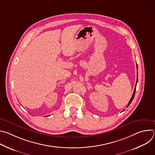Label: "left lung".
Segmentation results:
<instances>
[{
    "label": "left lung",
    "instance_id": "left-lung-1",
    "mask_svg": "<svg viewBox=\"0 0 155 155\" xmlns=\"http://www.w3.org/2000/svg\"><path fill=\"white\" fill-rule=\"evenodd\" d=\"M137 81H138V75H137V81H136V87H135V88H134V91L133 94H132V97H131V98H130V101L129 102V103H128V104H127V107L130 105V104L131 103V102L132 101V100H133V99H134V97L135 93H136V85H137ZM123 111H124V110H123Z\"/></svg>",
    "mask_w": 155,
    "mask_h": 155
}]
</instances>
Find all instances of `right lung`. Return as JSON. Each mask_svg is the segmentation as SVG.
<instances>
[{
    "label": "right lung",
    "instance_id": "add662e5",
    "mask_svg": "<svg viewBox=\"0 0 155 155\" xmlns=\"http://www.w3.org/2000/svg\"><path fill=\"white\" fill-rule=\"evenodd\" d=\"M48 116H49V115H48ZM47 117H48V116H47Z\"/></svg>",
    "mask_w": 155,
    "mask_h": 155
}]
</instances>
